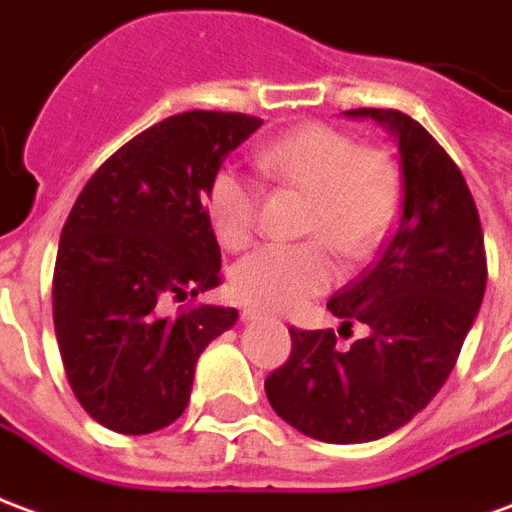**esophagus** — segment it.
<instances>
[{
	"mask_svg": "<svg viewBox=\"0 0 512 512\" xmlns=\"http://www.w3.org/2000/svg\"><path fill=\"white\" fill-rule=\"evenodd\" d=\"M256 319H261V311H253V308L242 311V322H256Z\"/></svg>",
	"mask_w": 512,
	"mask_h": 512,
	"instance_id": "1",
	"label": "esophagus"
}]
</instances>
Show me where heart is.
<instances>
[{"label":"heart","instance_id":"b5f03b06","mask_svg":"<svg viewBox=\"0 0 512 512\" xmlns=\"http://www.w3.org/2000/svg\"><path fill=\"white\" fill-rule=\"evenodd\" d=\"M261 177L305 196L300 245H264L234 267L231 292L261 311H292L335 283L338 256L365 259L384 240L398 207V169L382 149H360L349 133L308 122L256 149ZM207 212L223 248L242 251L259 231V188L237 169H220ZM323 242L319 243L318 240Z\"/></svg>","mask_w":512,"mask_h":512}]
</instances>
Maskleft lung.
I'll return each instance as SVG.
<instances>
[{
  "label": "left lung",
  "instance_id": "obj_1",
  "mask_svg": "<svg viewBox=\"0 0 512 512\" xmlns=\"http://www.w3.org/2000/svg\"><path fill=\"white\" fill-rule=\"evenodd\" d=\"M390 130L401 210L368 270L327 302L368 335L346 352L333 330H289L292 354L264 382L300 434L357 445L393 434L428 406L461 354L486 294V245L464 174L428 130L395 108H354Z\"/></svg>",
  "mask_w": 512,
  "mask_h": 512
}]
</instances>
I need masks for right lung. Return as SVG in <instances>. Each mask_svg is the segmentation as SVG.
Returning <instances> with one entry per match:
<instances>
[{
	"mask_svg": "<svg viewBox=\"0 0 512 512\" xmlns=\"http://www.w3.org/2000/svg\"><path fill=\"white\" fill-rule=\"evenodd\" d=\"M261 119L185 111L152 125L89 179L67 215L54 267V330L67 382L92 420L152 434L185 412L199 354L234 308L166 313L220 283L207 188Z\"/></svg>",
	"mask_w": 512,
	"mask_h": 512,
	"instance_id": "1",
	"label": "right lung"
}]
</instances>
